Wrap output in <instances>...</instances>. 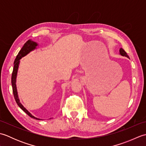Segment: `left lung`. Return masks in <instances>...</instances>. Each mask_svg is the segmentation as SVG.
<instances>
[{"label": "left lung", "mask_w": 146, "mask_h": 146, "mask_svg": "<svg viewBox=\"0 0 146 146\" xmlns=\"http://www.w3.org/2000/svg\"><path fill=\"white\" fill-rule=\"evenodd\" d=\"M119 52H120V55L123 56H126V57H127L128 58H129V56L127 55V52H126L124 50H123V49L122 48H120V49Z\"/></svg>", "instance_id": "obj_1"}]
</instances>
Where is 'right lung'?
<instances>
[{"label":"right lung","mask_w":146,"mask_h":146,"mask_svg":"<svg viewBox=\"0 0 146 146\" xmlns=\"http://www.w3.org/2000/svg\"><path fill=\"white\" fill-rule=\"evenodd\" d=\"M38 44H37L36 42H34L31 40H28L25 44H24L23 47L21 48L20 51L19 52L18 54L17 55L16 58L15 59L14 63V68H13V71H12V78H11V82H12V91H13V94H14V97L15 98V100L17 104L18 105V106L22 110H23L24 112H26L29 117H31L33 119H35L36 120H40L39 119H38L35 117H34L32 114H31L30 112H29L28 110H26V108L25 107H24L23 105L21 104V102L19 101V99L18 97V95H17V87H16V77H17V70H18V68H19V62L21 59L25 56L26 55H27L31 51H33L34 49H35L36 48V46Z\"/></svg>","instance_id":"1"}]
</instances>
